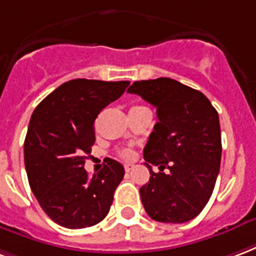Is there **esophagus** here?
<instances>
[{
    "label": "esophagus",
    "instance_id": "obj_1",
    "mask_svg": "<svg viewBox=\"0 0 256 256\" xmlns=\"http://www.w3.org/2000/svg\"><path fill=\"white\" fill-rule=\"evenodd\" d=\"M133 168H134V164H130V162H126V164H124V171L126 172H130Z\"/></svg>",
    "mask_w": 256,
    "mask_h": 256
}]
</instances>
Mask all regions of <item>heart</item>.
Listing matches in <instances>:
<instances>
[{"instance_id": "obj_1", "label": "heart", "mask_w": 256, "mask_h": 256, "mask_svg": "<svg viewBox=\"0 0 256 256\" xmlns=\"http://www.w3.org/2000/svg\"><path fill=\"white\" fill-rule=\"evenodd\" d=\"M119 156L122 157V158L128 160V158H132V157H133V150H132L130 148H123V149L119 150Z\"/></svg>"}]
</instances>
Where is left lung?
I'll return each instance as SVG.
<instances>
[{
	"mask_svg": "<svg viewBox=\"0 0 256 256\" xmlns=\"http://www.w3.org/2000/svg\"><path fill=\"white\" fill-rule=\"evenodd\" d=\"M128 92L154 106L158 118L144 149L150 178L140 192L148 216L171 224L196 218L220 172L218 112L202 92L166 77L136 81Z\"/></svg>",
	"mask_w": 256,
	"mask_h": 256,
	"instance_id": "obj_1",
	"label": "left lung"
}]
</instances>
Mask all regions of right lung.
Wrapping results in <instances>:
<instances>
[{
  "mask_svg": "<svg viewBox=\"0 0 256 256\" xmlns=\"http://www.w3.org/2000/svg\"><path fill=\"white\" fill-rule=\"evenodd\" d=\"M128 81L76 78L60 85L32 112L24 141L28 182L44 213L54 222L81 229L108 214L124 168L106 158L92 176L85 160L94 144V119L119 99Z\"/></svg>",
  "mask_w": 256,
  "mask_h": 256,
  "instance_id": "1",
  "label": "right lung"
}]
</instances>
